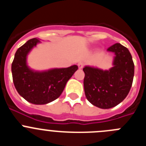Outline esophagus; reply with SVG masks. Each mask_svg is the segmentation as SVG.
I'll use <instances>...</instances> for the list:
<instances>
[{
  "instance_id": "34e87169",
  "label": "esophagus",
  "mask_w": 146,
  "mask_h": 146,
  "mask_svg": "<svg viewBox=\"0 0 146 146\" xmlns=\"http://www.w3.org/2000/svg\"><path fill=\"white\" fill-rule=\"evenodd\" d=\"M77 66H78V68H79L80 69H82V68H83V63H82V62H79V63L77 64Z\"/></svg>"
}]
</instances>
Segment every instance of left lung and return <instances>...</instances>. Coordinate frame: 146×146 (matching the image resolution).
I'll return each instance as SVG.
<instances>
[{
	"instance_id": "left-lung-1",
	"label": "left lung",
	"mask_w": 146,
	"mask_h": 146,
	"mask_svg": "<svg viewBox=\"0 0 146 146\" xmlns=\"http://www.w3.org/2000/svg\"><path fill=\"white\" fill-rule=\"evenodd\" d=\"M107 51L115 55L110 69L103 70L90 66L83 68L86 98L93 105L102 109L116 106L126 97L135 73L132 57L126 47L116 43Z\"/></svg>"
}]
</instances>
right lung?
<instances>
[{"instance_id":"1","label":"right lung","mask_w":146,"mask_h":146,"mask_svg":"<svg viewBox=\"0 0 146 146\" xmlns=\"http://www.w3.org/2000/svg\"><path fill=\"white\" fill-rule=\"evenodd\" d=\"M39 43V38H31L17 50L11 64V73L15 88L22 97L32 104H46L60 96L78 66L73 65L44 71L31 69L27 58Z\"/></svg>"}]
</instances>
